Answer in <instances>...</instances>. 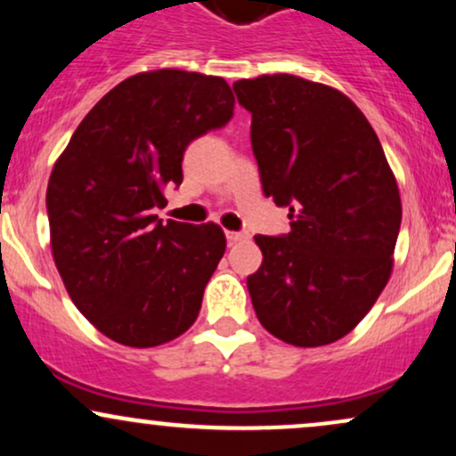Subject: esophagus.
I'll return each instance as SVG.
<instances>
[{"instance_id": "esophagus-1", "label": "esophagus", "mask_w": 456, "mask_h": 456, "mask_svg": "<svg viewBox=\"0 0 456 456\" xmlns=\"http://www.w3.org/2000/svg\"><path fill=\"white\" fill-rule=\"evenodd\" d=\"M248 238L246 233H240V232H227V242L229 244H235V242H242V240Z\"/></svg>"}]
</instances>
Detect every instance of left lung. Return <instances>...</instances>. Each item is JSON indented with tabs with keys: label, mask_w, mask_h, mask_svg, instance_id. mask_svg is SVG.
<instances>
[{
	"label": "left lung",
	"mask_w": 456,
	"mask_h": 456,
	"mask_svg": "<svg viewBox=\"0 0 456 456\" xmlns=\"http://www.w3.org/2000/svg\"><path fill=\"white\" fill-rule=\"evenodd\" d=\"M253 115L250 143L265 197L289 208L291 232L255 235L264 264L248 276L261 326L296 347L349 334L395 265L401 195L364 113L343 92L296 75L233 83Z\"/></svg>",
	"instance_id": "8db88e82"
}]
</instances>
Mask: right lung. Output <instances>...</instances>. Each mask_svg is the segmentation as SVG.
Segmentation results:
<instances>
[{
    "label": "right lung",
    "mask_w": 456,
    "mask_h": 456,
    "mask_svg": "<svg viewBox=\"0 0 456 456\" xmlns=\"http://www.w3.org/2000/svg\"><path fill=\"white\" fill-rule=\"evenodd\" d=\"M223 77L139 72L94 104L46 186L51 253L94 328L128 347H156L195 323L227 240L216 223L159 221L182 184L192 139L233 115Z\"/></svg>",
    "instance_id": "add662e5"
}]
</instances>
